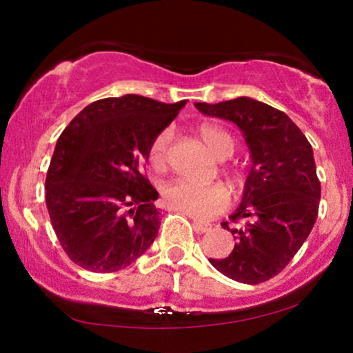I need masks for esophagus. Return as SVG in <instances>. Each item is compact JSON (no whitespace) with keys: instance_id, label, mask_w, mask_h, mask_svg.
<instances>
[{"instance_id":"esophagus-1","label":"esophagus","mask_w":353,"mask_h":353,"mask_svg":"<svg viewBox=\"0 0 353 353\" xmlns=\"http://www.w3.org/2000/svg\"><path fill=\"white\" fill-rule=\"evenodd\" d=\"M193 228L196 232H208V230H211L212 225L210 223H201V221L194 219L193 221Z\"/></svg>"}]
</instances>
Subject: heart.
I'll return each instance as SVG.
<instances>
[{"label": "heart", "mask_w": 353, "mask_h": 353, "mask_svg": "<svg viewBox=\"0 0 353 353\" xmlns=\"http://www.w3.org/2000/svg\"><path fill=\"white\" fill-rule=\"evenodd\" d=\"M199 137L208 150L216 159L228 160L236 150V141L224 128L217 124H203L199 128ZM172 132L162 130L154 139L149 149V163L157 172H163L168 165V147ZM165 203L172 210L193 216L196 219H206L217 214L228 206L229 193L225 186L219 183L201 185L191 180H176L163 191Z\"/></svg>", "instance_id": "heart-1"}]
</instances>
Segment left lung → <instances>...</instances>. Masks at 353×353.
<instances>
[{"instance_id": "1", "label": "left lung", "mask_w": 353, "mask_h": 353, "mask_svg": "<svg viewBox=\"0 0 353 353\" xmlns=\"http://www.w3.org/2000/svg\"><path fill=\"white\" fill-rule=\"evenodd\" d=\"M203 114L230 121L250 150L242 201L229 217L242 221L236 245L210 263L230 280L259 285L281 272L310 236L321 199L312 147L285 112L241 97L217 104L194 103Z\"/></svg>"}]
</instances>
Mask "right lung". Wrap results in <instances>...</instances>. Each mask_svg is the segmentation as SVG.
Here are the masks:
<instances>
[{
  "label": "right lung",
  "mask_w": 353,
  "mask_h": 353,
  "mask_svg": "<svg viewBox=\"0 0 353 353\" xmlns=\"http://www.w3.org/2000/svg\"><path fill=\"white\" fill-rule=\"evenodd\" d=\"M185 104L141 94L104 98L78 112L59 137L46 203L59 242L81 268L117 272L155 241L159 193L141 172L154 139Z\"/></svg>",
  "instance_id": "right-lung-1"
}]
</instances>
